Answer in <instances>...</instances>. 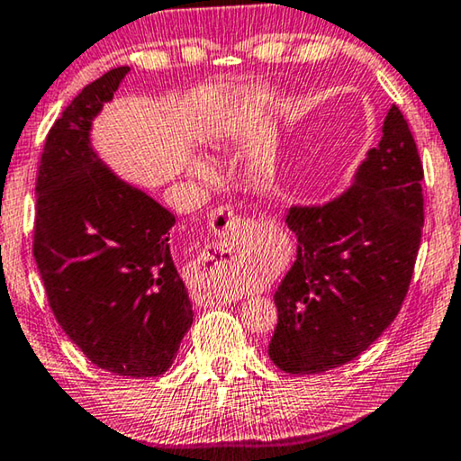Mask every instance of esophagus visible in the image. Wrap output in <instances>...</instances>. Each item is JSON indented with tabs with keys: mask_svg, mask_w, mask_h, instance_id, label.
Masks as SVG:
<instances>
[{
	"mask_svg": "<svg viewBox=\"0 0 461 461\" xmlns=\"http://www.w3.org/2000/svg\"><path fill=\"white\" fill-rule=\"evenodd\" d=\"M240 217L233 213L231 207H217L213 213L209 215V228L213 230L219 238H236V231L240 230ZM196 302L203 305H219L230 303V297L225 294H219L215 289H209L207 294L196 295Z\"/></svg>",
	"mask_w": 461,
	"mask_h": 461,
	"instance_id": "34e87169",
	"label": "esophagus"
}]
</instances>
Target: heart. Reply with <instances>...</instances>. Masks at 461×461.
<instances>
[{"label":"heart","instance_id":"obj_1","mask_svg":"<svg viewBox=\"0 0 461 461\" xmlns=\"http://www.w3.org/2000/svg\"><path fill=\"white\" fill-rule=\"evenodd\" d=\"M193 172L196 174V176H203V178L211 176V170H209V166H204V164H194V166H193Z\"/></svg>","mask_w":461,"mask_h":461}]
</instances>
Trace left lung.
I'll list each match as a JSON object with an SVG mask.
<instances>
[{"mask_svg":"<svg viewBox=\"0 0 461 461\" xmlns=\"http://www.w3.org/2000/svg\"><path fill=\"white\" fill-rule=\"evenodd\" d=\"M425 178L408 121L392 104L355 186L324 207H291L297 254L275 294L268 357L285 374H322L359 357L404 303L419 254Z\"/></svg>","mask_w":461,"mask_h":461,"instance_id":"obj_1","label":"left lung"}]
</instances>
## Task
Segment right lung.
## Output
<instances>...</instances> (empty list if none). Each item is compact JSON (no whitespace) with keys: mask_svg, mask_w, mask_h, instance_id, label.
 <instances>
[{"mask_svg":"<svg viewBox=\"0 0 461 461\" xmlns=\"http://www.w3.org/2000/svg\"><path fill=\"white\" fill-rule=\"evenodd\" d=\"M129 68L87 84L50 127L36 174L32 254L49 308L100 369L158 377L193 305L170 252L174 215L98 162L92 119Z\"/></svg>","mask_w":461,"mask_h":461,"instance_id":"right-lung-1","label":"right lung"}]
</instances>
